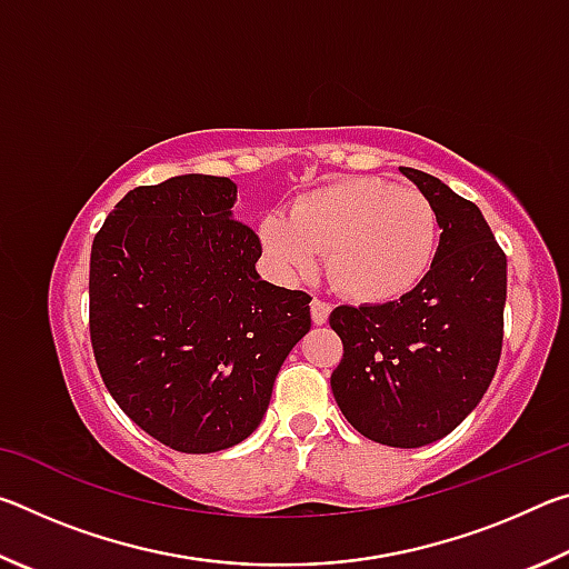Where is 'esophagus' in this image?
I'll use <instances>...</instances> for the list:
<instances>
[{
  "instance_id": "34e87169",
  "label": "esophagus",
  "mask_w": 569,
  "mask_h": 569,
  "mask_svg": "<svg viewBox=\"0 0 569 569\" xmlns=\"http://www.w3.org/2000/svg\"><path fill=\"white\" fill-rule=\"evenodd\" d=\"M329 313H331V303H326V301H321V298H313L311 301V319H313V323H326L329 321Z\"/></svg>"
}]
</instances>
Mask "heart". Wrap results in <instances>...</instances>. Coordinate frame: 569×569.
<instances>
[{"instance_id": "b5f03b06", "label": "heart", "mask_w": 569, "mask_h": 569, "mask_svg": "<svg viewBox=\"0 0 569 569\" xmlns=\"http://www.w3.org/2000/svg\"><path fill=\"white\" fill-rule=\"evenodd\" d=\"M261 243L278 271L303 278L326 253V271L359 303L411 293L435 266L439 218L427 196L381 178H351L301 196L291 218L266 216Z\"/></svg>"}]
</instances>
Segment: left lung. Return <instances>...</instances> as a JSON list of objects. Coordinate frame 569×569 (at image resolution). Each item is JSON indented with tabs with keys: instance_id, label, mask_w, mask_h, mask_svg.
Listing matches in <instances>:
<instances>
[{
	"instance_id": "8db88e82",
	"label": "left lung",
	"mask_w": 569,
	"mask_h": 569,
	"mask_svg": "<svg viewBox=\"0 0 569 569\" xmlns=\"http://www.w3.org/2000/svg\"><path fill=\"white\" fill-rule=\"evenodd\" d=\"M399 170L437 210L435 266L399 301L333 308L329 321L343 359L331 391L366 439L417 449L455 431L495 379L507 256L471 200L429 172Z\"/></svg>"
}]
</instances>
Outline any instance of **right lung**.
I'll return each mask as SVG.
<instances>
[{"instance_id":"right-lung-1","label":"right lung","mask_w":569,"mask_h":569,"mask_svg":"<svg viewBox=\"0 0 569 569\" xmlns=\"http://www.w3.org/2000/svg\"><path fill=\"white\" fill-rule=\"evenodd\" d=\"M236 182L178 176L130 190L92 240L90 339L118 407L152 439L210 455L248 439L311 329V296L261 281Z\"/></svg>"}]
</instances>
